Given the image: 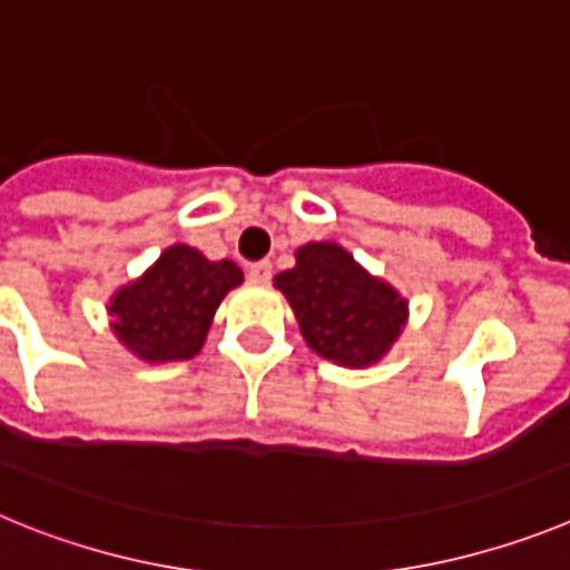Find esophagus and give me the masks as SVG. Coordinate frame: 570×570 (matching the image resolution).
<instances>
[{"instance_id": "obj_1", "label": "esophagus", "mask_w": 570, "mask_h": 570, "mask_svg": "<svg viewBox=\"0 0 570 570\" xmlns=\"http://www.w3.org/2000/svg\"><path fill=\"white\" fill-rule=\"evenodd\" d=\"M248 279L254 282V285H268L271 262H254V265H248Z\"/></svg>"}]
</instances>
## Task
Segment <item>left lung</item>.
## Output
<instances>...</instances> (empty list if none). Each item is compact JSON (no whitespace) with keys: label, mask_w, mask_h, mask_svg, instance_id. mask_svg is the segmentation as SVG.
I'll list each match as a JSON object with an SVG mask.
<instances>
[{"label":"left lung","mask_w":570,"mask_h":570,"mask_svg":"<svg viewBox=\"0 0 570 570\" xmlns=\"http://www.w3.org/2000/svg\"><path fill=\"white\" fill-rule=\"evenodd\" d=\"M311 351L345 367L380 362L402 334L407 302L367 274L336 242H308L296 265L274 276Z\"/></svg>","instance_id":"obj_1"}]
</instances>
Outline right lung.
Here are the masks:
<instances>
[{"label": "right lung", "instance_id": "right-lung-1", "mask_svg": "<svg viewBox=\"0 0 570 570\" xmlns=\"http://www.w3.org/2000/svg\"><path fill=\"white\" fill-rule=\"evenodd\" d=\"M236 285V262H210L190 245H170L139 279L116 291L110 328L145 362L190 360L203 351L219 302Z\"/></svg>", "mask_w": 570, "mask_h": 570}]
</instances>
